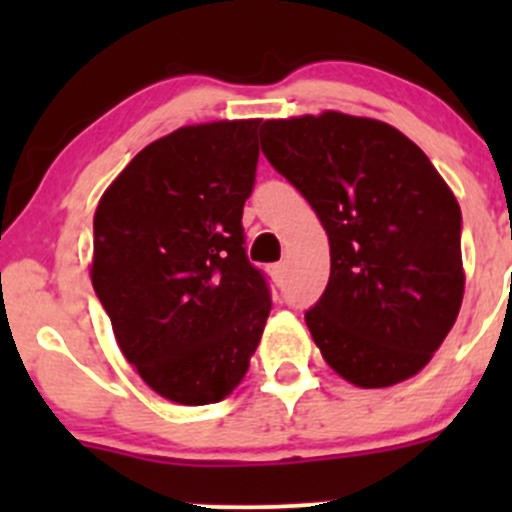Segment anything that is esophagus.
Listing matches in <instances>:
<instances>
[{
	"mask_svg": "<svg viewBox=\"0 0 512 512\" xmlns=\"http://www.w3.org/2000/svg\"><path fill=\"white\" fill-rule=\"evenodd\" d=\"M270 277L277 282V285H280V282H285V265H282V262L272 265L270 267Z\"/></svg>",
	"mask_w": 512,
	"mask_h": 512,
	"instance_id": "esophagus-1",
	"label": "esophagus"
}]
</instances>
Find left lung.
I'll list each match as a JSON object with an SVG mask.
<instances>
[{
  "label": "left lung",
  "mask_w": 512,
  "mask_h": 512,
  "mask_svg": "<svg viewBox=\"0 0 512 512\" xmlns=\"http://www.w3.org/2000/svg\"><path fill=\"white\" fill-rule=\"evenodd\" d=\"M260 141L327 230L329 282L304 312L324 361L361 389L418 374L463 302L451 188L414 141L374 118L265 121Z\"/></svg>",
  "instance_id": "8db88e82"
}]
</instances>
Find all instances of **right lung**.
I'll use <instances>...</instances> for the list:
<instances>
[{"label": "right lung", "instance_id": "right-lung-1", "mask_svg": "<svg viewBox=\"0 0 512 512\" xmlns=\"http://www.w3.org/2000/svg\"><path fill=\"white\" fill-rule=\"evenodd\" d=\"M257 126L200 123L158 138L96 208V297L128 364L175 404L223 401L270 317V285L247 260L242 230Z\"/></svg>", "mask_w": 512, "mask_h": 512}]
</instances>
